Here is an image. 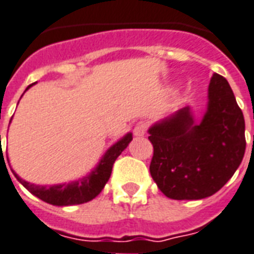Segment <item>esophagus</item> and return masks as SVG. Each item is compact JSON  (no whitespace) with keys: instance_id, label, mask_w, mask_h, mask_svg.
<instances>
[{"instance_id":"1","label":"esophagus","mask_w":254,"mask_h":254,"mask_svg":"<svg viewBox=\"0 0 254 254\" xmlns=\"http://www.w3.org/2000/svg\"><path fill=\"white\" fill-rule=\"evenodd\" d=\"M145 132H147V123L145 122H139L133 128V135L135 136H144Z\"/></svg>"}]
</instances>
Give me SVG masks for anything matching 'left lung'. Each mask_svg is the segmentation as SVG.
Returning a JSON list of instances; mask_svg holds the SVG:
<instances>
[{
  "label": "left lung",
  "instance_id": "obj_1",
  "mask_svg": "<svg viewBox=\"0 0 254 254\" xmlns=\"http://www.w3.org/2000/svg\"><path fill=\"white\" fill-rule=\"evenodd\" d=\"M149 172L170 199H203L228 182L245 153V122L228 81L214 73L207 110L195 123L190 107L148 129Z\"/></svg>",
  "mask_w": 254,
  "mask_h": 254
}]
</instances>
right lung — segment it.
Wrapping results in <instances>:
<instances>
[{"label":"right lung","instance_id":"add662e5","mask_svg":"<svg viewBox=\"0 0 254 254\" xmlns=\"http://www.w3.org/2000/svg\"><path fill=\"white\" fill-rule=\"evenodd\" d=\"M32 85L34 84L28 85L27 89L31 88ZM131 140H132V133H127L121 140H118L114 145H111L107 149L101 161L98 162V165L90 172V174L81 178L78 181L42 186V185L30 184V182L24 181L14 170L13 174L32 195L38 196L39 199L44 200L47 203L54 204V206H72V204L86 203L89 200L94 199L95 196L102 191V189L105 188V185L110 178L115 160L127 148Z\"/></svg>","mask_w":254,"mask_h":254}]
</instances>
